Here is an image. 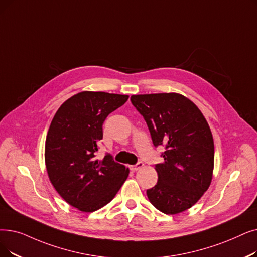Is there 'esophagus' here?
<instances>
[{"label": "esophagus", "instance_id": "1", "mask_svg": "<svg viewBox=\"0 0 257 257\" xmlns=\"http://www.w3.org/2000/svg\"><path fill=\"white\" fill-rule=\"evenodd\" d=\"M143 167H144V163H143V162H138L136 165L130 166V169H131L132 171H137V170L143 168Z\"/></svg>", "mask_w": 257, "mask_h": 257}]
</instances>
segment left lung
<instances>
[{
    "instance_id": "1",
    "label": "left lung",
    "mask_w": 257,
    "mask_h": 257,
    "mask_svg": "<svg viewBox=\"0 0 257 257\" xmlns=\"http://www.w3.org/2000/svg\"><path fill=\"white\" fill-rule=\"evenodd\" d=\"M144 117L155 147L164 146L159 181L147 190L150 203L165 214L191 208L208 190L214 166V143L200 110L178 93L130 97Z\"/></svg>"
}]
</instances>
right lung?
Here are the masks:
<instances>
[{
	"label": "right lung",
	"instance_id": "obj_1",
	"mask_svg": "<svg viewBox=\"0 0 257 257\" xmlns=\"http://www.w3.org/2000/svg\"><path fill=\"white\" fill-rule=\"evenodd\" d=\"M128 95L83 91L59 108L46 138L49 180L70 206L83 212L101 209L113 199L129 174L106 153L95 159L106 117L124 105Z\"/></svg>",
	"mask_w": 257,
	"mask_h": 257
}]
</instances>
